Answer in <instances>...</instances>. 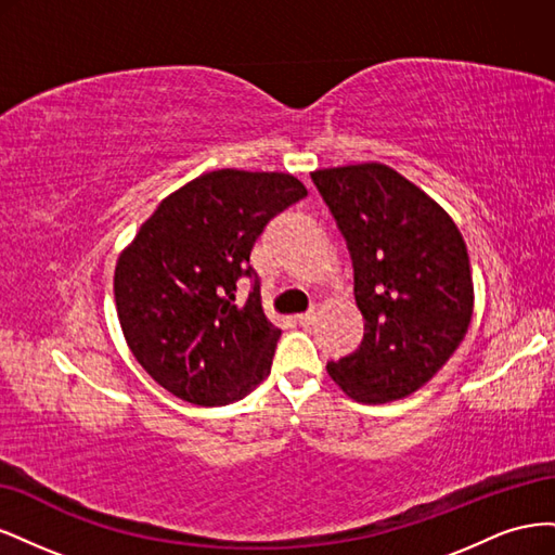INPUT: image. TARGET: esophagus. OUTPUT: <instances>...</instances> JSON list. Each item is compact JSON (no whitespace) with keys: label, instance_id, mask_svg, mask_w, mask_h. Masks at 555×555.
Returning <instances> with one entry per match:
<instances>
[{"label":"esophagus","instance_id":"obj_1","mask_svg":"<svg viewBox=\"0 0 555 555\" xmlns=\"http://www.w3.org/2000/svg\"><path fill=\"white\" fill-rule=\"evenodd\" d=\"M314 319H317V312H314V310L296 314V322H298L300 326H310V324H314Z\"/></svg>","mask_w":555,"mask_h":555}]
</instances>
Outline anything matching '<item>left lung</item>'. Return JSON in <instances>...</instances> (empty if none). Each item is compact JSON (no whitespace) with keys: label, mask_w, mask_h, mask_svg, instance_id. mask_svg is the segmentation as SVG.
<instances>
[{"label":"left lung","mask_w":555,"mask_h":555,"mask_svg":"<svg viewBox=\"0 0 555 555\" xmlns=\"http://www.w3.org/2000/svg\"><path fill=\"white\" fill-rule=\"evenodd\" d=\"M310 176L347 241L365 319L359 349L326 371L357 402L405 398L449 361L473 319L465 241L444 208L386 164Z\"/></svg>","instance_id":"left-lung-1"}]
</instances>
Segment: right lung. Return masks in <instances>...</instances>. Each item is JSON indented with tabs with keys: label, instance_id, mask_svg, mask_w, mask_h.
<instances>
[{
	"label": "right lung",
	"instance_id": "1",
	"mask_svg": "<svg viewBox=\"0 0 555 555\" xmlns=\"http://www.w3.org/2000/svg\"><path fill=\"white\" fill-rule=\"evenodd\" d=\"M308 196L289 173L222 169L166 196L117 257L113 292L131 354L166 391L229 405L271 373L280 328L261 308L249 251L278 212ZM241 276L256 280L245 305Z\"/></svg>",
	"mask_w": 555,
	"mask_h": 555
}]
</instances>
